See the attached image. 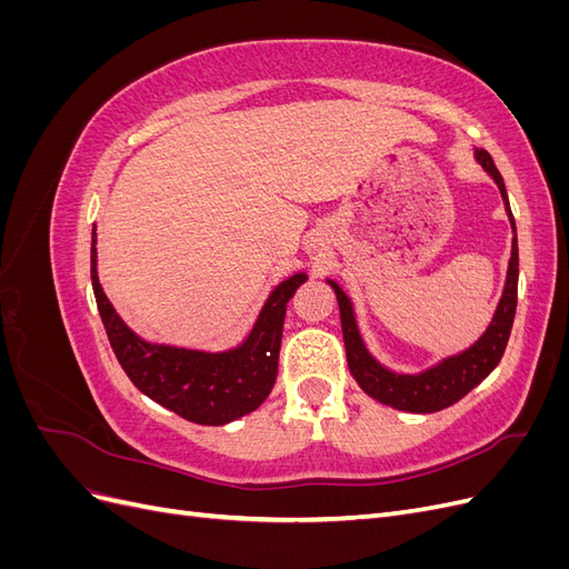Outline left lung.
Masks as SVG:
<instances>
[{"instance_id": "1", "label": "left lung", "mask_w": 569, "mask_h": 569, "mask_svg": "<svg viewBox=\"0 0 569 569\" xmlns=\"http://www.w3.org/2000/svg\"><path fill=\"white\" fill-rule=\"evenodd\" d=\"M475 159L493 178L498 189H501L506 213L515 237H512L503 297L498 301L496 313L485 335H481L472 347L439 360L437 366L427 368L422 372H412V375L393 372L385 368L380 360L368 351L363 337H360L353 303L347 291H343L335 280H327V284L335 289L337 301H339L341 332H343V347H347L349 370L356 377L360 389L385 406L408 410V412H437V410L449 408L456 401H460L465 393L472 391L498 363H501L503 351L508 347L515 308H518V274H520L518 230H515V218L510 211L506 182L501 173H498L491 153L487 149H475Z\"/></svg>"}]
</instances>
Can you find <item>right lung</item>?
<instances>
[{
	"label": "right lung",
	"mask_w": 569,
	"mask_h": 569,
	"mask_svg": "<svg viewBox=\"0 0 569 569\" xmlns=\"http://www.w3.org/2000/svg\"><path fill=\"white\" fill-rule=\"evenodd\" d=\"M308 280L295 272L270 291L251 332L234 349L199 351L147 341L116 313L97 272V230H92V287L101 322L118 363L151 401L197 425H228L261 406L278 377L287 303Z\"/></svg>",
	"instance_id": "obj_1"
}]
</instances>
